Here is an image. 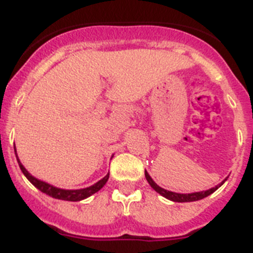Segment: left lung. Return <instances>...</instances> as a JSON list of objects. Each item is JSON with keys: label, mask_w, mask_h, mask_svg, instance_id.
<instances>
[{"label": "left lung", "mask_w": 253, "mask_h": 253, "mask_svg": "<svg viewBox=\"0 0 253 253\" xmlns=\"http://www.w3.org/2000/svg\"><path fill=\"white\" fill-rule=\"evenodd\" d=\"M145 177H146V181L149 182V184H150L151 187L154 188V190L157 191L158 193H160L162 196H164L166 199L168 200H172V201H174V203H191V201H197V200H201L204 199V197L209 196V195H211L214 191L218 190V187H220L221 184L224 183V179L223 182H221L219 186H215V187L210 188V190H206V191H203V192H193V193H177V192H172V191H167L164 190V188L159 187L155 182L151 179L150 175L148 174V172H145Z\"/></svg>", "instance_id": "1"}]
</instances>
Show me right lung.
<instances>
[{
  "label": "right lung",
  "instance_id": "right-lung-1",
  "mask_svg": "<svg viewBox=\"0 0 253 253\" xmlns=\"http://www.w3.org/2000/svg\"><path fill=\"white\" fill-rule=\"evenodd\" d=\"M15 154H16V150H15ZM17 163H19V167H20L21 172L24 173V175H25L26 178L29 179V181L32 182V183L34 184L35 187L38 188V190H41L42 192L47 193V195H49V196L54 197V199L66 200V201H80V200H84L86 199V197L91 196L93 193L98 192V191H99L105 183H107V181H108L109 178V173H108V174L105 175L104 178L100 179L99 182H96V183L93 184V186H90V187L81 188V190H62V188L53 187V186H50V184L45 183V182L43 181H39V179H37L35 177H33V175L30 174L25 168H24V166L20 163L19 158H17Z\"/></svg>",
  "mask_w": 253,
  "mask_h": 253
}]
</instances>
